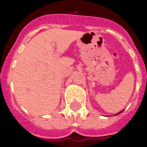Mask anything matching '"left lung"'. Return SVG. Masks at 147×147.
Instances as JSON below:
<instances>
[{"label": "left lung", "instance_id": "1", "mask_svg": "<svg viewBox=\"0 0 147 147\" xmlns=\"http://www.w3.org/2000/svg\"><path fill=\"white\" fill-rule=\"evenodd\" d=\"M120 113H121V112H120ZM119 113H117V114H119ZM117 114H116V115H117Z\"/></svg>", "mask_w": 147, "mask_h": 147}]
</instances>
